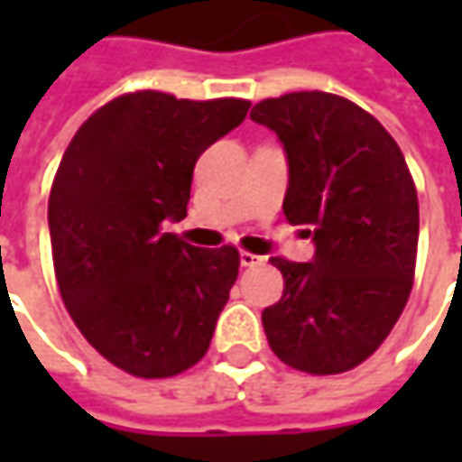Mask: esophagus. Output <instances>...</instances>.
<instances>
[{
	"instance_id": "34e87169",
	"label": "esophagus",
	"mask_w": 462,
	"mask_h": 462,
	"mask_svg": "<svg viewBox=\"0 0 462 462\" xmlns=\"http://www.w3.org/2000/svg\"><path fill=\"white\" fill-rule=\"evenodd\" d=\"M239 262H241V267H257V264L264 262V257H257V254H252V252H241Z\"/></svg>"
}]
</instances>
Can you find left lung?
Masks as SVG:
<instances>
[{
  "label": "left lung",
  "mask_w": 462,
  "mask_h": 462,
  "mask_svg": "<svg viewBox=\"0 0 462 462\" xmlns=\"http://www.w3.org/2000/svg\"><path fill=\"white\" fill-rule=\"evenodd\" d=\"M252 120L288 159L285 218L310 236V262H270L285 277L262 327L277 357L310 375L367 360L399 321L414 282L417 187L399 143L355 102L327 92L262 99Z\"/></svg>",
  "instance_id": "1"
}]
</instances>
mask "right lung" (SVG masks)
<instances>
[{"mask_svg": "<svg viewBox=\"0 0 462 462\" xmlns=\"http://www.w3.org/2000/svg\"><path fill=\"white\" fill-rule=\"evenodd\" d=\"M249 105L123 95L63 152L48 198L63 306L84 339L135 378L203 360L228 303L239 252L192 246L164 226L185 218L198 156L241 125Z\"/></svg>", "mask_w": 462, "mask_h": 462, "instance_id": "add662e5", "label": "right lung"}]
</instances>
